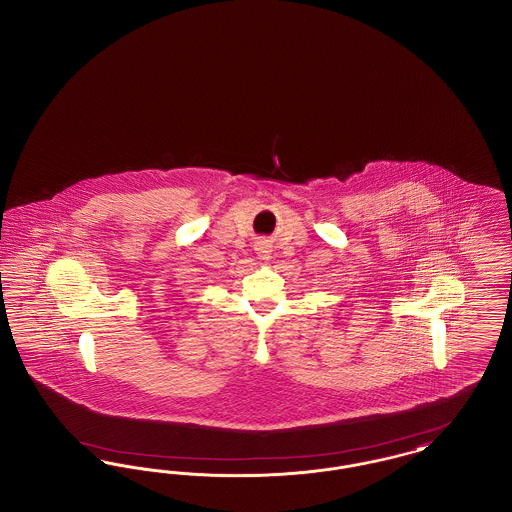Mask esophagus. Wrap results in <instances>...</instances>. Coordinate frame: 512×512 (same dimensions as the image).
Returning <instances> with one entry per match:
<instances>
[{"label":"esophagus","instance_id":"34e87169","mask_svg":"<svg viewBox=\"0 0 512 512\" xmlns=\"http://www.w3.org/2000/svg\"><path fill=\"white\" fill-rule=\"evenodd\" d=\"M257 251H259V257H261V259H269V249L265 247V243H261V245L257 247Z\"/></svg>","mask_w":512,"mask_h":512}]
</instances>
